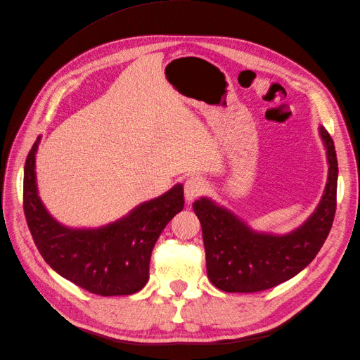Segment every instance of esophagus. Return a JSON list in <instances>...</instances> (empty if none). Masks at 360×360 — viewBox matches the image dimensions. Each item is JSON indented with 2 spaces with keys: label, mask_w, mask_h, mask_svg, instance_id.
Listing matches in <instances>:
<instances>
[{
  "label": "esophagus",
  "mask_w": 360,
  "mask_h": 360,
  "mask_svg": "<svg viewBox=\"0 0 360 360\" xmlns=\"http://www.w3.org/2000/svg\"><path fill=\"white\" fill-rule=\"evenodd\" d=\"M205 189V183L201 177H189L184 181V198L188 201H193L195 198H198L200 195L204 192Z\"/></svg>",
  "instance_id": "esophagus-1"
}]
</instances>
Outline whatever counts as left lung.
<instances>
[{
  "instance_id": "8db88e82",
  "label": "left lung",
  "mask_w": 360,
  "mask_h": 360,
  "mask_svg": "<svg viewBox=\"0 0 360 360\" xmlns=\"http://www.w3.org/2000/svg\"><path fill=\"white\" fill-rule=\"evenodd\" d=\"M320 135L328 150L329 177L323 198L309 219L285 236L255 233L237 216L210 201L193 202L202 228L207 276L226 292H255L274 288L296 276L319 254L336 212L338 160L333 139Z\"/></svg>"
}]
</instances>
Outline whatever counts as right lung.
<instances>
[{
	"label": "right lung",
	"instance_id": "right-lung-1",
	"mask_svg": "<svg viewBox=\"0 0 360 360\" xmlns=\"http://www.w3.org/2000/svg\"><path fill=\"white\" fill-rule=\"evenodd\" d=\"M24 168V213L40 255L63 278L99 296H127L148 281L150 257L163 228L183 210V186L143 202L123 219L97 230L60 225L43 207L36 186V151Z\"/></svg>",
	"mask_w": 360,
	"mask_h": 360
}]
</instances>
